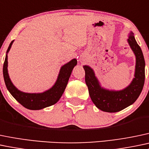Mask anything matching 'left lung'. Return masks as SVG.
I'll use <instances>...</instances> for the list:
<instances>
[{
  "label": "left lung",
  "instance_id": "8db88e82",
  "mask_svg": "<svg viewBox=\"0 0 149 149\" xmlns=\"http://www.w3.org/2000/svg\"><path fill=\"white\" fill-rule=\"evenodd\" d=\"M128 42L136 59L135 78L128 87L119 91H109L100 86L94 72L88 65H84L85 81L89 95L97 108L105 112L115 113L133 104L141 94L145 81V61L141 48L131 33Z\"/></svg>",
  "mask_w": 149,
  "mask_h": 149
}]
</instances>
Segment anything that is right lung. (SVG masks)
I'll use <instances>...</instances> for the list:
<instances>
[{
  "instance_id": "add662e5",
  "label": "right lung",
  "mask_w": 149,
  "mask_h": 149,
  "mask_svg": "<svg viewBox=\"0 0 149 149\" xmlns=\"http://www.w3.org/2000/svg\"><path fill=\"white\" fill-rule=\"evenodd\" d=\"M13 42V40H12L11 43L9 45L7 52H6L7 54L10 51ZM76 64H77L76 59H73L68 63L63 65L61 68L58 77L55 85L49 90L40 93H23V92L20 91L14 86L13 84L10 81L8 73L7 54L6 56L3 63V73L5 84H6L8 90L18 103H20L22 106L30 110H40L43 108L52 106L59 101L65 91L67 84H68L72 70Z\"/></svg>"
}]
</instances>
